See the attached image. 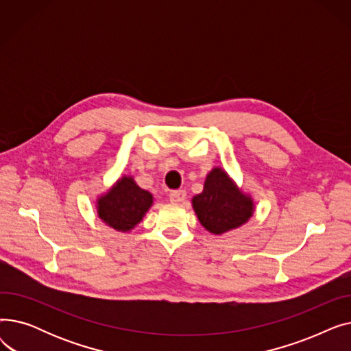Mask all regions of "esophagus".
Here are the masks:
<instances>
[{
	"label": "esophagus",
	"instance_id": "34e87169",
	"mask_svg": "<svg viewBox=\"0 0 351 351\" xmlns=\"http://www.w3.org/2000/svg\"><path fill=\"white\" fill-rule=\"evenodd\" d=\"M169 199H171L172 204L180 205V204H183V202H185V199H186V191H183V189L173 191V192L169 195Z\"/></svg>",
	"mask_w": 351,
	"mask_h": 351
}]
</instances>
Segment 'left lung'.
<instances>
[{
	"mask_svg": "<svg viewBox=\"0 0 351 351\" xmlns=\"http://www.w3.org/2000/svg\"><path fill=\"white\" fill-rule=\"evenodd\" d=\"M192 208L200 225L213 234H223L249 222L254 213L250 193L230 178L220 166L206 175L204 191L192 197Z\"/></svg>",
	"mask_w": 351,
	"mask_h": 351,
	"instance_id": "1",
	"label": "left lung"
}]
</instances>
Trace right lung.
<instances>
[{"label":"right lung","instance_id":"obj_1","mask_svg":"<svg viewBox=\"0 0 351 351\" xmlns=\"http://www.w3.org/2000/svg\"><path fill=\"white\" fill-rule=\"evenodd\" d=\"M154 205V195L136 185L134 176L123 175L97 197L95 208L102 222L118 232H131Z\"/></svg>","mask_w":351,"mask_h":351}]
</instances>
